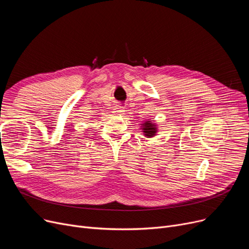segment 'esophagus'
Instances as JSON below:
<instances>
[{"label": "esophagus", "instance_id": "esophagus-1", "mask_svg": "<svg viewBox=\"0 0 249 249\" xmlns=\"http://www.w3.org/2000/svg\"><path fill=\"white\" fill-rule=\"evenodd\" d=\"M114 112H115L116 114H119V115H121V114H124L125 110H124V109H123V107H121V106H117V107L115 108Z\"/></svg>", "mask_w": 249, "mask_h": 249}]
</instances>
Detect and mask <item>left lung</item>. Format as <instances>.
<instances>
[{
    "mask_svg": "<svg viewBox=\"0 0 249 249\" xmlns=\"http://www.w3.org/2000/svg\"><path fill=\"white\" fill-rule=\"evenodd\" d=\"M142 131H143V134H144V136L150 138V137H153L156 132H158V128L155 127V124L151 123L150 121H147L145 123L142 124Z\"/></svg>",
    "mask_w": 249,
    "mask_h": 249,
    "instance_id": "1",
    "label": "left lung"
}]
</instances>
